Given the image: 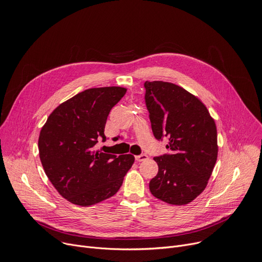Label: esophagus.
<instances>
[{
	"label": "esophagus",
	"instance_id": "obj_1",
	"mask_svg": "<svg viewBox=\"0 0 262 262\" xmlns=\"http://www.w3.org/2000/svg\"><path fill=\"white\" fill-rule=\"evenodd\" d=\"M135 158H136V161L142 162V161H145V160L148 158V156H147L146 154H141V155H139V156H136Z\"/></svg>",
	"mask_w": 262,
	"mask_h": 262
}]
</instances>
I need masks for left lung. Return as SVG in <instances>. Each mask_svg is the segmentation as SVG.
I'll use <instances>...</instances> for the list:
<instances>
[{
    "mask_svg": "<svg viewBox=\"0 0 262 262\" xmlns=\"http://www.w3.org/2000/svg\"><path fill=\"white\" fill-rule=\"evenodd\" d=\"M144 88L154 136L169 140V152L154 158L159 171L149 190L163 202L186 205L204 191L216 163L215 122L199 98L177 84L145 81Z\"/></svg>",
    "mask_w": 262,
    "mask_h": 262,
    "instance_id": "left-lung-1",
    "label": "left lung"
}]
</instances>
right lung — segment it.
<instances>
[{"mask_svg": "<svg viewBox=\"0 0 262 262\" xmlns=\"http://www.w3.org/2000/svg\"><path fill=\"white\" fill-rule=\"evenodd\" d=\"M120 86L85 90L58 105L47 119L38 138L43 170L70 203L88 207L120 189L134 164L133 155L100 152L95 145L104 136L111 110L124 96Z\"/></svg>", "mask_w": 262, "mask_h": 262, "instance_id": "obj_1", "label": "right lung"}]
</instances>
